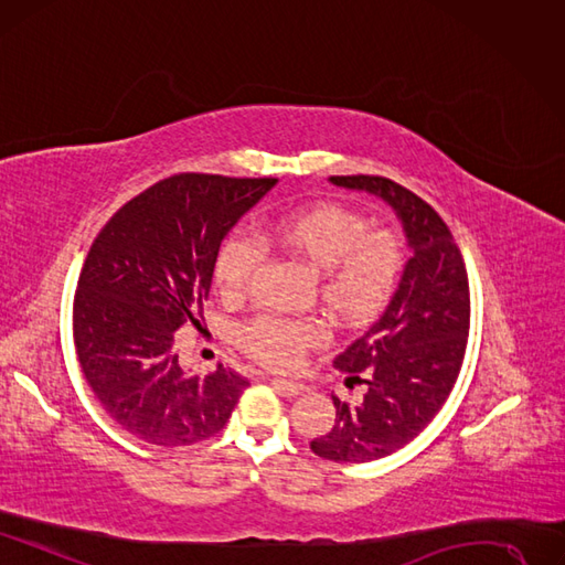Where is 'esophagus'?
Segmentation results:
<instances>
[{
	"instance_id": "obj_1",
	"label": "esophagus",
	"mask_w": 565,
	"mask_h": 565,
	"mask_svg": "<svg viewBox=\"0 0 565 565\" xmlns=\"http://www.w3.org/2000/svg\"><path fill=\"white\" fill-rule=\"evenodd\" d=\"M269 384L275 386L286 398H296L298 393H302V384L300 382H290V380H281V377H269Z\"/></svg>"
}]
</instances>
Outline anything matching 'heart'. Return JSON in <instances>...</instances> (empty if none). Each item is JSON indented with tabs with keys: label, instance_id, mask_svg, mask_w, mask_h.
Instances as JSON below:
<instances>
[{
	"label": "heart",
	"instance_id": "obj_1",
	"mask_svg": "<svg viewBox=\"0 0 565 565\" xmlns=\"http://www.w3.org/2000/svg\"><path fill=\"white\" fill-rule=\"evenodd\" d=\"M258 242L317 269L315 300L340 328L370 321L386 305L405 269V239L393 225H370L367 216L335 202L298 206L265 221ZM260 265L254 239L227 237L214 260V284L227 300L246 296ZM326 330L315 319L258 317L237 330V342L271 367L294 365L302 351L321 344Z\"/></svg>",
	"mask_w": 565,
	"mask_h": 565
}]
</instances>
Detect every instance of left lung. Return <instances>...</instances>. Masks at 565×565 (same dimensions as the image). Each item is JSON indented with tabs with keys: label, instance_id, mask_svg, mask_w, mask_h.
I'll use <instances>...</instances> for the list:
<instances>
[{
	"label": "left lung",
	"instance_id": "obj_1",
	"mask_svg": "<svg viewBox=\"0 0 565 565\" xmlns=\"http://www.w3.org/2000/svg\"><path fill=\"white\" fill-rule=\"evenodd\" d=\"M386 200L407 233L412 258L386 309L332 365L359 403L332 395L338 416L311 451L335 463H370L409 445L443 409L461 372L470 330L468 271L451 230L435 209L386 177H330Z\"/></svg>",
	"mask_w": 565,
	"mask_h": 565
}]
</instances>
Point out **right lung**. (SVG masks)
Instances as JSON below:
<instances>
[{"label":"right lung","instance_id":"add662e5","mask_svg":"<svg viewBox=\"0 0 565 565\" xmlns=\"http://www.w3.org/2000/svg\"><path fill=\"white\" fill-rule=\"evenodd\" d=\"M279 179L183 172L125 202L104 223L74 296V344L111 419L158 447L216 435L248 380L185 374L177 330L200 326L223 237Z\"/></svg>","mask_w":565,"mask_h":565}]
</instances>
